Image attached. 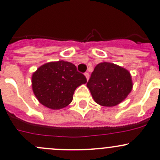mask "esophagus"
I'll return each mask as SVG.
<instances>
[{
  "instance_id": "esophagus-1",
  "label": "esophagus",
  "mask_w": 160,
  "mask_h": 160,
  "mask_svg": "<svg viewBox=\"0 0 160 160\" xmlns=\"http://www.w3.org/2000/svg\"><path fill=\"white\" fill-rule=\"evenodd\" d=\"M84 76H85V77H86V79H87V80H88V79H89V73L88 72H85L84 73Z\"/></svg>"
}]
</instances>
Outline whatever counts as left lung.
I'll return each instance as SVG.
<instances>
[{
	"instance_id": "8db88e82",
	"label": "left lung",
	"mask_w": 160,
	"mask_h": 160,
	"mask_svg": "<svg viewBox=\"0 0 160 160\" xmlns=\"http://www.w3.org/2000/svg\"><path fill=\"white\" fill-rule=\"evenodd\" d=\"M132 86L130 72L110 62L98 64L87 83L94 101L98 105L109 107L125 100Z\"/></svg>"
}]
</instances>
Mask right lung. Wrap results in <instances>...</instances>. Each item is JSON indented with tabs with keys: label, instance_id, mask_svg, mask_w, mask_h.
<instances>
[{
	"label": "right lung",
	"instance_id": "right-lung-1",
	"mask_svg": "<svg viewBox=\"0 0 160 160\" xmlns=\"http://www.w3.org/2000/svg\"><path fill=\"white\" fill-rule=\"evenodd\" d=\"M87 79L68 62H51L41 65L31 77L32 90L38 102L51 110H60L71 103L76 88Z\"/></svg>",
	"mask_w": 160,
	"mask_h": 160
}]
</instances>
